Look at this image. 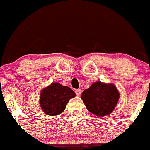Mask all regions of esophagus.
Listing matches in <instances>:
<instances>
[{
	"label": "esophagus",
	"instance_id": "obj_1",
	"mask_svg": "<svg viewBox=\"0 0 150 150\" xmlns=\"http://www.w3.org/2000/svg\"><path fill=\"white\" fill-rule=\"evenodd\" d=\"M75 93L76 96H80L81 94V89H76V90H75Z\"/></svg>",
	"mask_w": 150,
	"mask_h": 150
}]
</instances>
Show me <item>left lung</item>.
<instances>
[{
    "mask_svg": "<svg viewBox=\"0 0 150 150\" xmlns=\"http://www.w3.org/2000/svg\"><path fill=\"white\" fill-rule=\"evenodd\" d=\"M81 98L89 112L98 117H105L113 112L120 93L115 84L96 81L83 91Z\"/></svg>",
    "mask_w": 150,
    "mask_h": 150,
    "instance_id": "obj_1",
    "label": "left lung"
}]
</instances>
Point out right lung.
<instances>
[{
	"mask_svg": "<svg viewBox=\"0 0 150 150\" xmlns=\"http://www.w3.org/2000/svg\"><path fill=\"white\" fill-rule=\"evenodd\" d=\"M75 96L74 92L67 86H63L58 82L52 83L41 90L40 106L46 115L55 116L65 110L69 100Z\"/></svg>",
	"mask_w": 150,
	"mask_h": 150,
	"instance_id": "right-lung-1",
	"label": "right lung"
}]
</instances>
